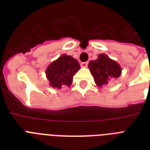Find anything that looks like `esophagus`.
<instances>
[{
  "label": "esophagus",
  "instance_id": "1",
  "mask_svg": "<svg viewBox=\"0 0 150 150\" xmlns=\"http://www.w3.org/2000/svg\"><path fill=\"white\" fill-rule=\"evenodd\" d=\"M80 64H81V67H82V68H86L88 66V62H82Z\"/></svg>",
  "mask_w": 150,
  "mask_h": 150
}]
</instances>
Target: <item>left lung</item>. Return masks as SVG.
<instances>
[{
	"instance_id": "obj_1",
	"label": "left lung",
	"mask_w": 150,
	"mask_h": 150,
	"mask_svg": "<svg viewBox=\"0 0 150 150\" xmlns=\"http://www.w3.org/2000/svg\"><path fill=\"white\" fill-rule=\"evenodd\" d=\"M89 68L99 87L107 85L111 79L118 78L121 73L118 64L105 54H100L98 59L90 61Z\"/></svg>"
}]
</instances>
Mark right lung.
Listing matches in <instances>:
<instances>
[{
	"label": "right lung",
	"mask_w": 150,
	"mask_h": 150,
	"mask_svg": "<svg viewBox=\"0 0 150 150\" xmlns=\"http://www.w3.org/2000/svg\"><path fill=\"white\" fill-rule=\"evenodd\" d=\"M80 69L76 59L64 54L52 62L46 71V75L52 87L61 89V86H70L73 75Z\"/></svg>",
	"instance_id": "obj_1"
}]
</instances>
